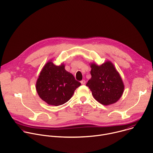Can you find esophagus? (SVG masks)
Here are the masks:
<instances>
[{
  "instance_id": "34e87169",
  "label": "esophagus",
  "mask_w": 153,
  "mask_h": 153,
  "mask_svg": "<svg viewBox=\"0 0 153 153\" xmlns=\"http://www.w3.org/2000/svg\"><path fill=\"white\" fill-rule=\"evenodd\" d=\"M80 83H81V84H82V85H85V83H86V82H85V80H81V81H80Z\"/></svg>"
}]
</instances>
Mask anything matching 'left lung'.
<instances>
[{
  "label": "left lung",
  "mask_w": 153,
  "mask_h": 153,
  "mask_svg": "<svg viewBox=\"0 0 153 153\" xmlns=\"http://www.w3.org/2000/svg\"><path fill=\"white\" fill-rule=\"evenodd\" d=\"M91 78L86 86L94 98L101 104L108 106L115 103L123 95L124 85L120 74L110 61L98 65L91 63Z\"/></svg>",
  "instance_id": "1"
}]
</instances>
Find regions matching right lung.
Here are the masks:
<instances>
[{
	"label": "right lung",
	"instance_id": "right-lung-1",
	"mask_svg": "<svg viewBox=\"0 0 153 153\" xmlns=\"http://www.w3.org/2000/svg\"><path fill=\"white\" fill-rule=\"evenodd\" d=\"M81 83L65 69V65H55L48 61L41 70L36 82L39 97L49 105H62L72 97Z\"/></svg>",
	"mask_w": 153,
	"mask_h": 153
}]
</instances>
